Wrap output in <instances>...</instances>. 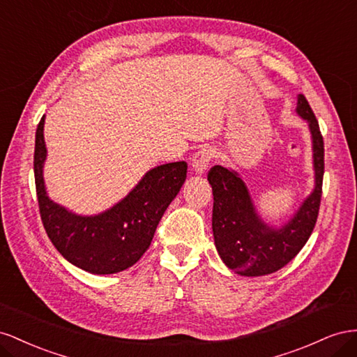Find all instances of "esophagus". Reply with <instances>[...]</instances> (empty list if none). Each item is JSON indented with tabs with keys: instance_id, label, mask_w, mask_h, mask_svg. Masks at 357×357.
Listing matches in <instances>:
<instances>
[{
	"instance_id": "esophagus-1",
	"label": "esophagus",
	"mask_w": 357,
	"mask_h": 357,
	"mask_svg": "<svg viewBox=\"0 0 357 357\" xmlns=\"http://www.w3.org/2000/svg\"><path fill=\"white\" fill-rule=\"evenodd\" d=\"M212 158H213V151L211 148L199 149L195 154V158H192V169H195L199 175H202V173L206 172Z\"/></svg>"
}]
</instances>
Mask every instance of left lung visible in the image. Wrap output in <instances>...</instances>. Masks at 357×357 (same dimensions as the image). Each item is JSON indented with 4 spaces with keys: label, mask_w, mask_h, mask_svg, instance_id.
<instances>
[{
    "label": "left lung",
    "mask_w": 357,
    "mask_h": 357,
    "mask_svg": "<svg viewBox=\"0 0 357 357\" xmlns=\"http://www.w3.org/2000/svg\"><path fill=\"white\" fill-rule=\"evenodd\" d=\"M296 112L308 121L311 130L315 188L281 229H272L259 218L248 190L236 172L218 165L208 172L213 192L212 231L215 247L227 268L245 277H261L286 266L303 248L317 222L324 173L323 136L319 121L302 94L298 97Z\"/></svg>",
    "instance_id": "obj_1"
}]
</instances>
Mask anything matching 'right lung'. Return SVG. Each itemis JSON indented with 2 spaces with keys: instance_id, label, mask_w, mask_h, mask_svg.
Wrapping results in <instances>:
<instances>
[{
  "instance_id": "right-lung-1",
  "label": "right lung",
  "mask_w": 357,
  "mask_h": 357,
  "mask_svg": "<svg viewBox=\"0 0 357 357\" xmlns=\"http://www.w3.org/2000/svg\"><path fill=\"white\" fill-rule=\"evenodd\" d=\"M45 116L36 131L34 178L38 209L55 248L75 266L106 275L128 269L149 248L162 213L187 178V162L176 161L149 170L130 195L94 217H80L50 200L45 190Z\"/></svg>"
}]
</instances>
